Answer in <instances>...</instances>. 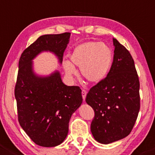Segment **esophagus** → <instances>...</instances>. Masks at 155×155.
I'll use <instances>...</instances> for the list:
<instances>
[{
	"instance_id": "34e87169",
	"label": "esophagus",
	"mask_w": 155,
	"mask_h": 155,
	"mask_svg": "<svg viewBox=\"0 0 155 155\" xmlns=\"http://www.w3.org/2000/svg\"><path fill=\"white\" fill-rule=\"evenodd\" d=\"M86 94H87V92L86 90H82V99H83V101H85L86 99Z\"/></svg>"
}]
</instances>
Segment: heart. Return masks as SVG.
Masks as SVG:
<instances>
[{"instance_id":"1","label":"heart","mask_w":155,"mask_h":155,"mask_svg":"<svg viewBox=\"0 0 155 155\" xmlns=\"http://www.w3.org/2000/svg\"><path fill=\"white\" fill-rule=\"evenodd\" d=\"M70 63L64 61L63 69L69 77L76 75L75 66L86 80L98 83L103 80L110 69L113 54L110 47L101 42L89 41L76 47L69 56Z\"/></svg>"}]
</instances>
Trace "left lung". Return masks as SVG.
<instances>
[{
    "label": "left lung",
    "mask_w": 155,
    "mask_h": 155,
    "mask_svg": "<svg viewBox=\"0 0 155 155\" xmlns=\"http://www.w3.org/2000/svg\"><path fill=\"white\" fill-rule=\"evenodd\" d=\"M112 65L106 77L90 89L86 102L95 117L91 131L95 141L110 144L128 136L140 109V83L129 51L116 39Z\"/></svg>",
    "instance_id": "left-lung-1"
}]
</instances>
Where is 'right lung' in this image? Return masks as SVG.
Here are the masks:
<instances>
[{
	"instance_id": "add662e5",
	"label": "right lung",
	"mask_w": 155,
	"mask_h": 155,
	"mask_svg": "<svg viewBox=\"0 0 155 155\" xmlns=\"http://www.w3.org/2000/svg\"><path fill=\"white\" fill-rule=\"evenodd\" d=\"M70 33L40 36L21 54L14 95L18 121L35 144L55 147L61 144L69 131L73 112L82 102L79 86H67L59 71L40 76L33 68V60L44 51L54 53L62 63Z\"/></svg>"
}]
</instances>
